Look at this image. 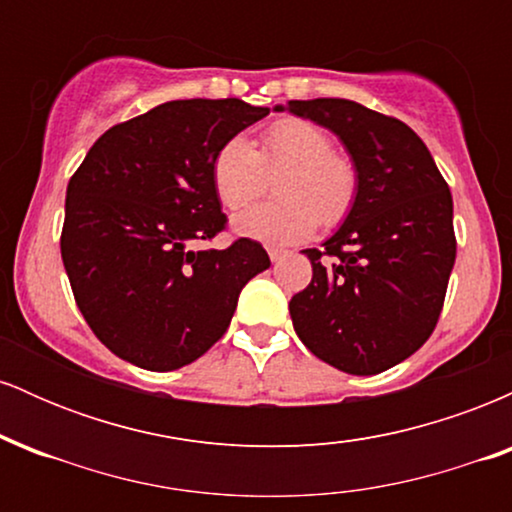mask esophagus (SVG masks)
<instances>
[{
  "label": "esophagus",
  "mask_w": 512,
  "mask_h": 512,
  "mask_svg": "<svg viewBox=\"0 0 512 512\" xmlns=\"http://www.w3.org/2000/svg\"><path fill=\"white\" fill-rule=\"evenodd\" d=\"M267 252H269V260H272V262H279L281 257L286 255V250H279V248H269Z\"/></svg>",
  "instance_id": "obj_1"
}]
</instances>
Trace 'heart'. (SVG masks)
<instances>
[{"mask_svg": "<svg viewBox=\"0 0 512 512\" xmlns=\"http://www.w3.org/2000/svg\"><path fill=\"white\" fill-rule=\"evenodd\" d=\"M276 178L272 204L252 207L233 219L240 236L269 245H289L308 238L317 221L332 226L349 211L356 197V168L332 151L330 134L308 120L274 122L264 129L260 149L245 137L221 144L211 161V182L226 209L238 211L260 195L264 173Z\"/></svg>", "mask_w": 512, "mask_h": 512, "instance_id": "obj_1", "label": "heart"}]
</instances>
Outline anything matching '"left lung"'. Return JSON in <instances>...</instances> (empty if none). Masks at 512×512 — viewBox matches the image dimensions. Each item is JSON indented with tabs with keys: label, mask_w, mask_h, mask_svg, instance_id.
Returning <instances> with one entry per match:
<instances>
[{
	"label": "left lung",
	"mask_w": 512,
	"mask_h": 512,
	"mask_svg": "<svg viewBox=\"0 0 512 512\" xmlns=\"http://www.w3.org/2000/svg\"><path fill=\"white\" fill-rule=\"evenodd\" d=\"M276 110L342 139L356 197L322 250H303L313 281L291 298L301 342L351 375L409 358L436 330L455 264L452 195L414 129L346 98L289 101Z\"/></svg>",
	"instance_id": "1"
}]
</instances>
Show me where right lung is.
<instances>
[{
  "label": "right lung",
  "instance_id": "right-lung-1",
  "mask_svg": "<svg viewBox=\"0 0 512 512\" xmlns=\"http://www.w3.org/2000/svg\"><path fill=\"white\" fill-rule=\"evenodd\" d=\"M264 115L238 98L168 101L110 127L76 168L62 262L81 315L115 356L158 373L197 361L269 267L250 238L195 250L226 228L216 151Z\"/></svg>",
  "mask_w": 512,
  "mask_h": 512
}]
</instances>
